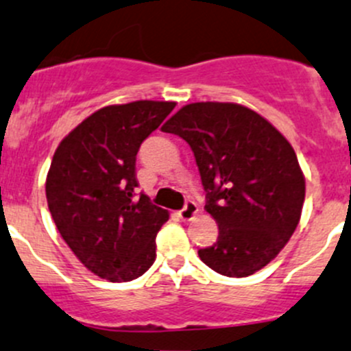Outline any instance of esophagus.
Instances as JSON below:
<instances>
[{
    "label": "esophagus",
    "instance_id": "esophagus-1",
    "mask_svg": "<svg viewBox=\"0 0 351 351\" xmlns=\"http://www.w3.org/2000/svg\"><path fill=\"white\" fill-rule=\"evenodd\" d=\"M197 213H199V207H197V204L193 202V200H186L185 206H183V209L180 210V217L185 221H190Z\"/></svg>",
    "mask_w": 351,
    "mask_h": 351
}]
</instances>
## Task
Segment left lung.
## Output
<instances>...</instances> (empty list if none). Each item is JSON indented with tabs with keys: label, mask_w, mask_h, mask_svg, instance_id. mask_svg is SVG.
I'll use <instances>...</instances> for the list:
<instances>
[{
	"label": "left lung",
	"mask_w": 351,
	"mask_h": 351,
	"mask_svg": "<svg viewBox=\"0 0 351 351\" xmlns=\"http://www.w3.org/2000/svg\"><path fill=\"white\" fill-rule=\"evenodd\" d=\"M195 156L206 210L219 226L200 261L216 273L245 278L267 266L300 221L305 178L290 142L267 120L233 103L183 106L161 128Z\"/></svg>",
	"instance_id": "left-lung-1"
}]
</instances>
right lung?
<instances>
[{"instance_id": "right-lung-1", "label": "right lung", "mask_w": 351, "mask_h": 351, "mask_svg": "<svg viewBox=\"0 0 351 351\" xmlns=\"http://www.w3.org/2000/svg\"><path fill=\"white\" fill-rule=\"evenodd\" d=\"M175 103L135 101L85 118L58 145L46 180L47 207L78 261L113 283L142 276L156 261L168 210L137 197L142 142Z\"/></svg>"}]
</instances>
